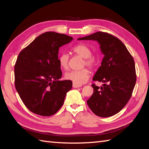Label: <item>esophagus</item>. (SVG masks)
<instances>
[{"label": "esophagus", "mask_w": 149, "mask_h": 149, "mask_svg": "<svg viewBox=\"0 0 149 149\" xmlns=\"http://www.w3.org/2000/svg\"><path fill=\"white\" fill-rule=\"evenodd\" d=\"M72 86L75 88H80L82 86V85L81 84H75L74 83H73V84H72Z\"/></svg>", "instance_id": "obj_1"}]
</instances>
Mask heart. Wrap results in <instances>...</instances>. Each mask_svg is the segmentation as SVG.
<instances>
[{
  "instance_id": "1",
  "label": "heart",
  "mask_w": 149,
  "mask_h": 149,
  "mask_svg": "<svg viewBox=\"0 0 149 149\" xmlns=\"http://www.w3.org/2000/svg\"><path fill=\"white\" fill-rule=\"evenodd\" d=\"M72 51L75 54L83 58L82 66H87L90 69L96 68L98 65V58L95 55L91 54V50L89 47L83 43H79L75 45L72 48ZM69 55L66 53H62L59 57V63L61 68L63 70L68 69ZM90 72L86 68L79 70H72L66 72L65 75L66 79L73 81V83L77 84H83L88 80L90 77Z\"/></svg>"
}]
</instances>
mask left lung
I'll return each mask as SVG.
<instances>
[{
	"instance_id": "1",
	"label": "left lung",
	"mask_w": 149,
	"mask_h": 149,
	"mask_svg": "<svg viewBox=\"0 0 149 149\" xmlns=\"http://www.w3.org/2000/svg\"><path fill=\"white\" fill-rule=\"evenodd\" d=\"M79 40H96L104 55L93 81L102 82L103 86L92 84L93 93L87 104L94 114L111 116L120 111L132 96L136 81L134 59L118 38L105 32H97Z\"/></svg>"
}]
</instances>
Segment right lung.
Here are the masks:
<instances>
[{"instance_id": "1", "label": "right lung", "mask_w": 149, "mask_h": 149, "mask_svg": "<svg viewBox=\"0 0 149 149\" xmlns=\"http://www.w3.org/2000/svg\"><path fill=\"white\" fill-rule=\"evenodd\" d=\"M72 40L64 34L46 32L19 53L15 65V85L30 111L49 116L63 106L72 82L59 81L62 72L58 52L60 47Z\"/></svg>"}]
</instances>
